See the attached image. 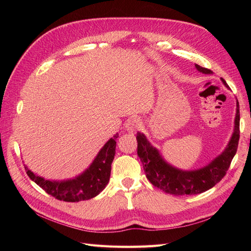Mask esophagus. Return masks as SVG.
<instances>
[{"mask_svg": "<svg viewBox=\"0 0 251 251\" xmlns=\"http://www.w3.org/2000/svg\"><path fill=\"white\" fill-rule=\"evenodd\" d=\"M140 126V120L138 118H131L128 119L126 125H125V127L126 130L128 132V133H134L136 132L139 128Z\"/></svg>", "mask_w": 251, "mask_h": 251, "instance_id": "esophagus-1", "label": "esophagus"}]
</instances>
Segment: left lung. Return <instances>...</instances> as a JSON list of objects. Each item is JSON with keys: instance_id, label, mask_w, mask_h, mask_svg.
I'll list each match as a JSON object with an SVG mask.
<instances>
[{"instance_id": "1", "label": "left lung", "mask_w": 251, "mask_h": 251, "mask_svg": "<svg viewBox=\"0 0 251 251\" xmlns=\"http://www.w3.org/2000/svg\"><path fill=\"white\" fill-rule=\"evenodd\" d=\"M196 69L203 74H212V71L199 65ZM225 87L229 88L221 78ZM240 138V110L237 101V113L231 138L225 150L207 165L194 171L179 170L166 162L159 151L154 148L143 133H137V154L143 165L144 173L151 184L171 195H198L214 187L228 171L232 158L237 153Z\"/></svg>"}]
</instances>
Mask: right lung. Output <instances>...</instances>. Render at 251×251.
<instances>
[{"mask_svg":"<svg viewBox=\"0 0 251 251\" xmlns=\"http://www.w3.org/2000/svg\"><path fill=\"white\" fill-rule=\"evenodd\" d=\"M118 133L113 136L94 158L89 168L78 176L68 180H48L30 171L25 165L29 178L55 199L78 202L96 197L107 186L111 175V164L115 156Z\"/></svg>","mask_w":251,"mask_h":251,"instance_id":"1","label":"right lung"}]
</instances>
